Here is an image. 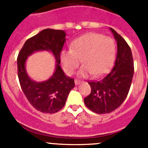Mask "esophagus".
<instances>
[{"label":"esophagus","mask_w":148,"mask_h":148,"mask_svg":"<svg viewBox=\"0 0 148 148\" xmlns=\"http://www.w3.org/2000/svg\"><path fill=\"white\" fill-rule=\"evenodd\" d=\"M74 82H75V84L76 85H78V84H79L82 82V81H81V80L78 79H77L74 80Z\"/></svg>","instance_id":"obj_1"}]
</instances>
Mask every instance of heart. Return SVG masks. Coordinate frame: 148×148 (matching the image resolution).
I'll use <instances>...</instances> for the list:
<instances>
[{"mask_svg": "<svg viewBox=\"0 0 148 148\" xmlns=\"http://www.w3.org/2000/svg\"><path fill=\"white\" fill-rule=\"evenodd\" d=\"M116 54V44L110 36L97 33H89L74 40L70 50L61 52V60L67 74L71 75L79 66L81 77L89 74L99 76L111 66Z\"/></svg>", "mask_w": 148, "mask_h": 148, "instance_id": "1", "label": "heart"}]
</instances>
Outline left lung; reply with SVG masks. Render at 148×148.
Here are the masks:
<instances>
[{
  "label": "left lung",
  "instance_id": "left-lung-1",
  "mask_svg": "<svg viewBox=\"0 0 148 148\" xmlns=\"http://www.w3.org/2000/svg\"><path fill=\"white\" fill-rule=\"evenodd\" d=\"M117 41V53L112 69L102 78L88 81L91 92L84 102L97 114H108L122 104L128 95L134 74V62L130 46L110 28Z\"/></svg>",
  "mask_w": 148,
  "mask_h": 148
}]
</instances>
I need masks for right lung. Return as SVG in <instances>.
Instances as JSON below:
<instances>
[{"mask_svg": "<svg viewBox=\"0 0 148 148\" xmlns=\"http://www.w3.org/2000/svg\"><path fill=\"white\" fill-rule=\"evenodd\" d=\"M65 36V31L62 30L44 29L28 38L18 55V77L21 87L30 104L41 112L51 114L62 110L69 92L74 87V79L66 76L59 66ZM41 50L51 51L58 64L53 76L47 81L38 83L28 77L25 63L29 55Z\"/></svg>", "mask_w": 148, "mask_h": 148, "instance_id": "1", "label": "right lung"}]
</instances>
